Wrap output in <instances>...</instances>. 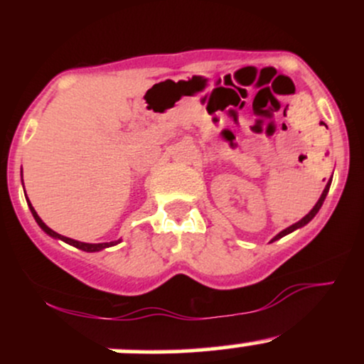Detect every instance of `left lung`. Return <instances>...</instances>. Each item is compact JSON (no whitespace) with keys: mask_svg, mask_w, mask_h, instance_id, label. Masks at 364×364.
<instances>
[{"mask_svg":"<svg viewBox=\"0 0 364 364\" xmlns=\"http://www.w3.org/2000/svg\"><path fill=\"white\" fill-rule=\"evenodd\" d=\"M328 188H330V183H327V186H325L323 193H321V196H320V198H318V202H316V203H315V207H313V208H311V210H310V212H308V214H306V215H304L301 220H298V223H296V224H292V225H289V228H286V229H284V231H281V232H279V235H277V236H275L272 241H275V240H279V237H282V236H286V235H289V232H292V231H296V229L303 228V225H306L308 223H310V220L313 219V217H315V215H316V212H318V210H320L321 203H323L325 196H327V193H328Z\"/></svg>","mask_w":364,"mask_h":364,"instance_id":"left-lung-1","label":"left lung"}]
</instances>
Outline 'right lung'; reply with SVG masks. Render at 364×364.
<instances>
[{
    "instance_id": "add662e5",
    "label": "right lung",
    "mask_w": 364,
    "mask_h": 364,
    "mask_svg": "<svg viewBox=\"0 0 364 364\" xmlns=\"http://www.w3.org/2000/svg\"><path fill=\"white\" fill-rule=\"evenodd\" d=\"M27 203H28V208H31L32 215H34L36 223L39 224V228L43 229L46 235H49L51 237H54V240H61V241H65V243L75 246V248L83 250V252H90V253H92V252H101V250H104V248H109V246H114V245L119 243V241H111V243H82V241L72 240V237H66V236L58 235L56 231H53L51 228H48V225H46V224L43 223V219H41V217L37 215V212L34 210V207H32L31 202H28V198H27Z\"/></svg>"
}]
</instances>
